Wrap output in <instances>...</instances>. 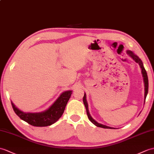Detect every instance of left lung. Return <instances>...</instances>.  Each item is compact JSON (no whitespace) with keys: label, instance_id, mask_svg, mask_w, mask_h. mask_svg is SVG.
Here are the masks:
<instances>
[{"label":"left lung","instance_id":"left-lung-1","mask_svg":"<svg viewBox=\"0 0 154 154\" xmlns=\"http://www.w3.org/2000/svg\"><path fill=\"white\" fill-rule=\"evenodd\" d=\"M127 54H129L132 57V58L134 59V60L136 62L138 63V64H139V65H140L141 69H142V73L143 77H144V85H145L144 100H146V96H147L148 92V75H147V73H146V69L144 68V66H143V63H142V62L141 61V60L137 56L134 55V53L133 52L129 51H127ZM83 100V103H84V104H85V108H86V110H87V116L88 117V119H90V121H91L92 123H93L94 125H95L96 127H102V128H112V127H108V126L103 125H102L100 123H98V122H96V121L93 119V118H92L91 116L90 113H89L88 109V104H87V100H86V94H84Z\"/></svg>","mask_w":154,"mask_h":154}]
</instances>
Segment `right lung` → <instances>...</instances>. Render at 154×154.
Here are the masks:
<instances>
[{"mask_svg":"<svg viewBox=\"0 0 154 154\" xmlns=\"http://www.w3.org/2000/svg\"><path fill=\"white\" fill-rule=\"evenodd\" d=\"M71 94V91L63 92L47 110L41 113L23 112L11 103L14 112L21 119L35 127H46L54 123L62 117Z\"/></svg>","mask_w":154,"mask_h":154,"instance_id":"1","label":"right lung"}]
</instances>
